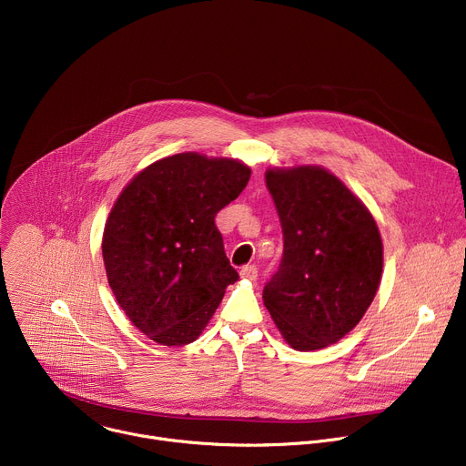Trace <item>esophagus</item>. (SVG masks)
I'll list each match as a JSON object with an SVG mask.
<instances>
[{"instance_id": "1", "label": "esophagus", "mask_w": 466, "mask_h": 466, "mask_svg": "<svg viewBox=\"0 0 466 466\" xmlns=\"http://www.w3.org/2000/svg\"><path fill=\"white\" fill-rule=\"evenodd\" d=\"M240 277L248 279V280H257L258 277V269L255 264H246L242 269H240Z\"/></svg>"}]
</instances>
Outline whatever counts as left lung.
I'll use <instances>...</instances> for the list:
<instances>
[{"label": "left lung", "mask_w": 466, "mask_h": 466, "mask_svg": "<svg viewBox=\"0 0 466 466\" xmlns=\"http://www.w3.org/2000/svg\"><path fill=\"white\" fill-rule=\"evenodd\" d=\"M266 184L284 253L262 299L291 348L320 350L370 308L382 273L380 235L362 202L322 167L271 169Z\"/></svg>", "instance_id": "1"}]
</instances>
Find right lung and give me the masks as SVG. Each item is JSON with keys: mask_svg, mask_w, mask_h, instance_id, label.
<instances>
[{"mask_svg": "<svg viewBox=\"0 0 466 466\" xmlns=\"http://www.w3.org/2000/svg\"><path fill=\"white\" fill-rule=\"evenodd\" d=\"M249 175L237 160L182 153L144 169L111 209L102 242L107 280L155 342H193L238 280L215 217Z\"/></svg>", "mask_w": 466, "mask_h": 466, "instance_id": "right-lung-1", "label": "right lung"}]
</instances>
